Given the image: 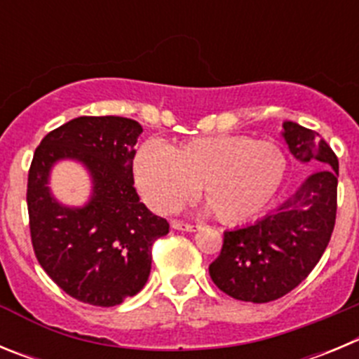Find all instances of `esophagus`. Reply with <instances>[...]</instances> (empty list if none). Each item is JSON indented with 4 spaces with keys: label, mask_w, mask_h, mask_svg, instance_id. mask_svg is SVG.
I'll return each instance as SVG.
<instances>
[{
    "label": "esophagus",
    "mask_w": 359,
    "mask_h": 359,
    "mask_svg": "<svg viewBox=\"0 0 359 359\" xmlns=\"http://www.w3.org/2000/svg\"><path fill=\"white\" fill-rule=\"evenodd\" d=\"M170 226L174 228V230H183V231H194L196 224H190V223H185V221H180V219H172L170 221Z\"/></svg>",
    "instance_id": "obj_1"
}]
</instances>
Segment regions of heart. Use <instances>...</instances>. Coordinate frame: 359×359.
<instances>
[{"label":"heart","instance_id":"heart-1","mask_svg":"<svg viewBox=\"0 0 359 359\" xmlns=\"http://www.w3.org/2000/svg\"><path fill=\"white\" fill-rule=\"evenodd\" d=\"M287 174L284 149L243 135L192 138L161 149L144 144L135 154V180L145 201L170 212L201 194L221 223L237 224L264 212Z\"/></svg>","mask_w":359,"mask_h":359}]
</instances>
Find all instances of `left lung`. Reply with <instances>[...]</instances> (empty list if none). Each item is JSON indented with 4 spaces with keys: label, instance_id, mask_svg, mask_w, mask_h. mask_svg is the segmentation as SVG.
I'll return each instance as SVG.
<instances>
[{
    "label": "left lung",
    "instance_id": "8db88e82",
    "mask_svg": "<svg viewBox=\"0 0 359 359\" xmlns=\"http://www.w3.org/2000/svg\"><path fill=\"white\" fill-rule=\"evenodd\" d=\"M282 135L297 160L322 169L264 219L224 231L223 248L208 271L219 290L243 302H271L294 290L318 264L334 230V151L318 133L294 122H284Z\"/></svg>",
    "mask_w": 359,
    "mask_h": 359
}]
</instances>
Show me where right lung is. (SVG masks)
Returning a JSON list of instances; mask_svg holds the SVG:
<instances>
[{
	"instance_id": "right-lung-1",
	"label": "right lung",
	"mask_w": 359,
	"mask_h": 359,
	"mask_svg": "<svg viewBox=\"0 0 359 359\" xmlns=\"http://www.w3.org/2000/svg\"><path fill=\"white\" fill-rule=\"evenodd\" d=\"M142 126L123 116H79L41 140L28 170L30 237L41 268L65 293L98 307L136 294L151 273V248L169 233L167 219L138 198L133 158ZM82 161L94 196L82 209L61 208L48 190L51 165Z\"/></svg>"
}]
</instances>
